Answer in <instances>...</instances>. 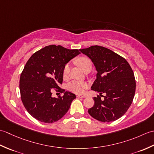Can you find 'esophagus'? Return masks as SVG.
Returning <instances> with one entry per match:
<instances>
[{
    "label": "esophagus",
    "instance_id": "esophagus-1",
    "mask_svg": "<svg viewBox=\"0 0 154 154\" xmlns=\"http://www.w3.org/2000/svg\"><path fill=\"white\" fill-rule=\"evenodd\" d=\"M77 97L79 98V99H81V98H85V96H84V95H77Z\"/></svg>",
    "mask_w": 154,
    "mask_h": 154
}]
</instances>
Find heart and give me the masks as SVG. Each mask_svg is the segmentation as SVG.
<instances>
[{"instance_id": "1", "label": "heart", "mask_w": 154, "mask_h": 154, "mask_svg": "<svg viewBox=\"0 0 154 154\" xmlns=\"http://www.w3.org/2000/svg\"><path fill=\"white\" fill-rule=\"evenodd\" d=\"M77 63L81 68V69L85 72L87 70H91L93 65L91 60L89 58L86 57H79L77 60ZM71 64L69 63H67L64 65L63 69V75L64 77H67L69 74ZM88 85L86 83L79 82V81H73L68 85V89L76 94H82L85 89H86Z\"/></svg>"}]
</instances>
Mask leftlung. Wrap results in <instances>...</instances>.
<instances>
[{"instance_id":"1","label":"left lung","mask_w":154,"mask_h":154,"mask_svg":"<svg viewBox=\"0 0 154 154\" xmlns=\"http://www.w3.org/2000/svg\"><path fill=\"white\" fill-rule=\"evenodd\" d=\"M79 50L91 59L97 71L91 89L101 96L106 94L103 100L99 95L93 98L94 106L88 112L103 122L120 119L129 109L135 94L136 80L131 67L124 57L103 46L92 45Z\"/></svg>"}]
</instances>
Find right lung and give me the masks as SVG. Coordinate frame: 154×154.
Segmentation results:
<instances>
[{
	"label": "right lung",
	"mask_w": 154,
	"mask_h": 154,
	"mask_svg": "<svg viewBox=\"0 0 154 154\" xmlns=\"http://www.w3.org/2000/svg\"><path fill=\"white\" fill-rule=\"evenodd\" d=\"M79 54L78 50L50 45L28 60L20 78V91L23 104L34 119L53 123L67 113L76 96L59 86L63 82L64 65ZM53 90L63 93L64 96L52 97Z\"/></svg>",
	"instance_id": "right-lung-1"
}]
</instances>
